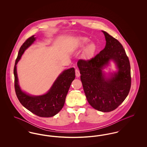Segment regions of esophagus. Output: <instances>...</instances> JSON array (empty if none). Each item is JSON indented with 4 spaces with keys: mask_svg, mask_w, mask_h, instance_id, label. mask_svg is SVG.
Listing matches in <instances>:
<instances>
[{
    "mask_svg": "<svg viewBox=\"0 0 147 147\" xmlns=\"http://www.w3.org/2000/svg\"><path fill=\"white\" fill-rule=\"evenodd\" d=\"M76 77H80V71H79V69H76Z\"/></svg>",
    "mask_w": 147,
    "mask_h": 147,
    "instance_id": "34e87169",
    "label": "esophagus"
}]
</instances>
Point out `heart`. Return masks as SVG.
I'll return each mask as SVG.
<instances>
[{"label":"heart","mask_w":147,"mask_h":147,"mask_svg":"<svg viewBox=\"0 0 147 147\" xmlns=\"http://www.w3.org/2000/svg\"><path fill=\"white\" fill-rule=\"evenodd\" d=\"M89 40L85 38V37H80L78 40V44L79 46L83 48L84 46L88 43ZM96 50V45L93 43H91L89 44L84 49L83 55H84V58L86 59H90L92 56L94 55L95 52Z\"/></svg>","instance_id":"b5f03b06"}]
</instances>
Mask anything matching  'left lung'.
<instances>
[{
    "label": "left lung",
    "instance_id": "8db88e82",
    "mask_svg": "<svg viewBox=\"0 0 147 147\" xmlns=\"http://www.w3.org/2000/svg\"><path fill=\"white\" fill-rule=\"evenodd\" d=\"M102 32L106 41L104 49L90 59H79L77 65L88 102L98 111L107 112L117 108L128 95L131 86V66L122 44ZM110 59L117 63L119 71L106 79L102 69Z\"/></svg>",
    "mask_w": 147,
    "mask_h": 147
}]
</instances>
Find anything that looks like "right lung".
Listing matches in <instances>:
<instances>
[{
    "mask_svg": "<svg viewBox=\"0 0 147 147\" xmlns=\"http://www.w3.org/2000/svg\"><path fill=\"white\" fill-rule=\"evenodd\" d=\"M35 40L34 35L30 37L19 49L14 65L15 90L20 102L30 112L40 117H50L56 115L63 108L71 83L76 77L75 69L71 68L64 70L58 77L49 91L42 96H32L22 92L18 84L16 64L25 50Z\"/></svg>",
    "mask_w": 147,
    "mask_h": 147,
    "instance_id": "add662e5",
    "label": "right lung"
}]
</instances>
